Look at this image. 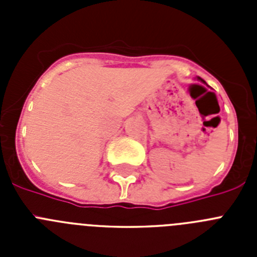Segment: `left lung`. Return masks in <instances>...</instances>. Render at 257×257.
<instances>
[{
	"instance_id": "1",
	"label": "left lung",
	"mask_w": 257,
	"mask_h": 257,
	"mask_svg": "<svg viewBox=\"0 0 257 257\" xmlns=\"http://www.w3.org/2000/svg\"><path fill=\"white\" fill-rule=\"evenodd\" d=\"M198 79H199V81H201V82H203V83H206V82H205V81H203V79H202V78H199V77H198Z\"/></svg>"
}]
</instances>
